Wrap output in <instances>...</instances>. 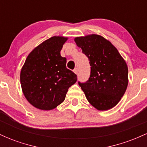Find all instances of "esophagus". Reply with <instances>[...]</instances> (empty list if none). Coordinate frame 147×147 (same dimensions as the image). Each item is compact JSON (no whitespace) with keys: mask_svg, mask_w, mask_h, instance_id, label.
Segmentation results:
<instances>
[{"mask_svg":"<svg viewBox=\"0 0 147 147\" xmlns=\"http://www.w3.org/2000/svg\"><path fill=\"white\" fill-rule=\"evenodd\" d=\"M73 71H74V72H75V74H77V73H78V70H77V68L74 69V70H73Z\"/></svg>","mask_w":147,"mask_h":147,"instance_id":"1","label":"esophagus"}]
</instances>
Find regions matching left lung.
<instances>
[{
  "label": "left lung",
  "mask_w": 147,
  "mask_h": 147,
  "mask_svg": "<svg viewBox=\"0 0 147 147\" xmlns=\"http://www.w3.org/2000/svg\"><path fill=\"white\" fill-rule=\"evenodd\" d=\"M77 46L88 58L90 75L79 82L90 104L97 110L112 109L120 101L128 86L125 61L110 41L97 34L77 37Z\"/></svg>",
  "instance_id": "8db88e82"
}]
</instances>
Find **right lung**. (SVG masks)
Instances as JSON below:
<instances>
[{
  "instance_id": "1",
  "label": "right lung",
  "mask_w": 147,
  "mask_h": 147,
  "mask_svg": "<svg viewBox=\"0 0 147 147\" xmlns=\"http://www.w3.org/2000/svg\"><path fill=\"white\" fill-rule=\"evenodd\" d=\"M67 38L53 36L30 53L21 69V84L25 98L41 110H52L63 102L77 75L66 68L60 52Z\"/></svg>"
}]
</instances>
